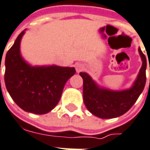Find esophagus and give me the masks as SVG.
<instances>
[{"label": "esophagus", "instance_id": "1", "mask_svg": "<svg viewBox=\"0 0 150 150\" xmlns=\"http://www.w3.org/2000/svg\"><path fill=\"white\" fill-rule=\"evenodd\" d=\"M83 69H84V66L81 65V64H76V65H75V70H76L77 73L80 72Z\"/></svg>", "mask_w": 150, "mask_h": 150}]
</instances>
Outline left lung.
Masks as SVG:
<instances>
[{"label":"left lung","mask_w":150,"mask_h":150,"mask_svg":"<svg viewBox=\"0 0 150 150\" xmlns=\"http://www.w3.org/2000/svg\"><path fill=\"white\" fill-rule=\"evenodd\" d=\"M142 66L132 85L125 90L114 91L100 86L86 72H80L83 79V99L92 115L101 119H112L125 114L136 102L146 82V57L139 47ZM150 70V65H149Z\"/></svg>","instance_id":"obj_1"}]
</instances>
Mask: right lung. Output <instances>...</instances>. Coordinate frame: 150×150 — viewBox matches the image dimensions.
<instances>
[{"label":"right lung","mask_w":150,"mask_h":150,"mask_svg":"<svg viewBox=\"0 0 150 150\" xmlns=\"http://www.w3.org/2000/svg\"><path fill=\"white\" fill-rule=\"evenodd\" d=\"M25 30L19 35L6 55V87L21 109L44 115L58 104L65 83L75 75V69L55 65H30L21 53V42Z\"/></svg>","instance_id":"1"}]
</instances>
